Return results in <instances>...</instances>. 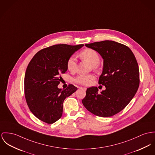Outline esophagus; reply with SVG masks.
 <instances>
[{
  "mask_svg": "<svg viewBox=\"0 0 155 155\" xmlns=\"http://www.w3.org/2000/svg\"><path fill=\"white\" fill-rule=\"evenodd\" d=\"M80 88L83 89V90H84V91H86V90H87V88H86L85 87H80Z\"/></svg>",
  "mask_w": 155,
  "mask_h": 155,
  "instance_id": "1",
  "label": "esophagus"
}]
</instances>
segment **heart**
I'll return each mask as SVG.
<instances>
[{"mask_svg":"<svg viewBox=\"0 0 155 155\" xmlns=\"http://www.w3.org/2000/svg\"><path fill=\"white\" fill-rule=\"evenodd\" d=\"M80 55L81 58L84 60L89 61L93 66L94 69H96L98 67V64L100 62V57L97 52L91 48H86L81 52ZM67 70L70 72H74L77 68V60L74 56H71L68 58L67 61ZM95 78L93 74L87 75H79L76 77L74 81L77 83L81 85H89L91 81L94 80Z\"/></svg>","mask_w":155,"mask_h":155,"instance_id":"heart-1","label":"heart"}]
</instances>
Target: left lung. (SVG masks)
Here are the masks:
<instances>
[{
    "label": "left lung",
    "instance_id": "1",
    "mask_svg": "<svg viewBox=\"0 0 155 155\" xmlns=\"http://www.w3.org/2000/svg\"><path fill=\"white\" fill-rule=\"evenodd\" d=\"M103 59V70L98 84L106 90L98 93L97 87L88 88L84 106L97 116L107 117L119 113L136 94L140 83L136 59L128 47L113 41L85 44Z\"/></svg>",
    "mask_w": 155,
    "mask_h": 155
}]
</instances>
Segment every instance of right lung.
<instances>
[{
    "instance_id": "1",
    "label": "right lung",
    "mask_w": 155,
    "mask_h": 155,
    "mask_svg": "<svg viewBox=\"0 0 155 155\" xmlns=\"http://www.w3.org/2000/svg\"><path fill=\"white\" fill-rule=\"evenodd\" d=\"M83 46L52 45L38 51L29 62L25 75V96L38 119L52 124L61 117L64 100L77 90L72 84L64 90L58 88L61 74L67 71L68 58Z\"/></svg>"
}]
</instances>
